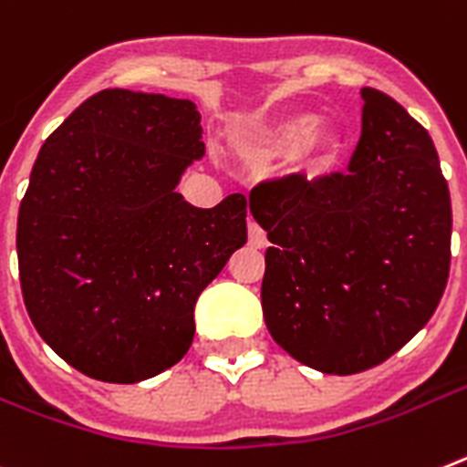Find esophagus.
<instances>
[{"instance_id":"34e87169","label":"esophagus","mask_w":467,"mask_h":467,"mask_svg":"<svg viewBox=\"0 0 467 467\" xmlns=\"http://www.w3.org/2000/svg\"><path fill=\"white\" fill-rule=\"evenodd\" d=\"M246 233H249V244L254 246V249H264L268 242H265V233L261 230V225L254 221H249V225H246Z\"/></svg>"}]
</instances>
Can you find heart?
I'll use <instances>...</instances> for the list:
<instances>
[{
    "mask_svg": "<svg viewBox=\"0 0 467 467\" xmlns=\"http://www.w3.org/2000/svg\"><path fill=\"white\" fill-rule=\"evenodd\" d=\"M347 144V135L337 125H318L316 113L301 111L285 116L254 132L244 144L252 159H273L294 151V171L301 178H320L335 166Z\"/></svg>",
    "mask_w": 467,
    "mask_h": 467,
    "instance_id": "obj_1",
    "label": "heart"
}]
</instances>
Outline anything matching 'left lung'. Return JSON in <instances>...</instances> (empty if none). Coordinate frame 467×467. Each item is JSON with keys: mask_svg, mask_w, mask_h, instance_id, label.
<instances>
[{"mask_svg": "<svg viewBox=\"0 0 467 467\" xmlns=\"http://www.w3.org/2000/svg\"><path fill=\"white\" fill-rule=\"evenodd\" d=\"M347 173L265 180L249 209L265 233L261 304L289 356L354 375L425 327L451 265V197L432 137L373 88Z\"/></svg>", "mask_w": 467, "mask_h": 467, "instance_id": "1", "label": "left lung"}]
</instances>
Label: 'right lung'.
Wrapping results in <instances>:
<instances>
[{
	"label": "right lung",
	"mask_w": 467,
	"mask_h": 467,
	"mask_svg": "<svg viewBox=\"0 0 467 467\" xmlns=\"http://www.w3.org/2000/svg\"><path fill=\"white\" fill-rule=\"evenodd\" d=\"M203 156L199 111L101 89L42 144L18 209V277L35 330L88 378L132 385L175 366L194 304L246 242V199L175 192Z\"/></svg>",
	"instance_id": "obj_1"
}]
</instances>
